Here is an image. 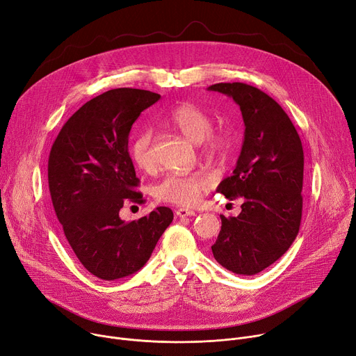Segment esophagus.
Returning a JSON list of instances; mask_svg holds the SVG:
<instances>
[{
    "label": "esophagus",
    "mask_w": 356,
    "mask_h": 356,
    "mask_svg": "<svg viewBox=\"0 0 356 356\" xmlns=\"http://www.w3.org/2000/svg\"><path fill=\"white\" fill-rule=\"evenodd\" d=\"M176 215H177L179 218H188V216H195L196 211L192 210V209H187V207H179V209L176 210Z\"/></svg>",
    "instance_id": "obj_1"
}]
</instances>
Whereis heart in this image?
Segmentation results:
<instances>
[{
    "mask_svg": "<svg viewBox=\"0 0 356 356\" xmlns=\"http://www.w3.org/2000/svg\"><path fill=\"white\" fill-rule=\"evenodd\" d=\"M168 122L186 138L199 143L206 156L225 157L232 149L230 134L223 130H211V115L193 103H183L175 107L168 115ZM130 154L141 172H156L157 161L153 153V136L150 130H141L133 138ZM213 184L215 176L209 172L170 173L152 187V195L157 202L192 206Z\"/></svg>",
    "mask_w": 356,
    "mask_h": 356,
    "instance_id": "heart-1",
    "label": "heart"
}]
</instances>
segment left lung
I'll use <instances>...</instances> for the list:
<instances>
[{"mask_svg":"<svg viewBox=\"0 0 356 356\" xmlns=\"http://www.w3.org/2000/svg\"><path fill=\"white\" fill-rule=\"evenodd\" d=\"M239 104L245 140L238 164L218 187L227 199L241 197L242 211L222 219L211 252L238 275L262 272L285 253L302 219L303 149L288 114L266 92L245 83L209 87Z\"/></svg>","mask_w":356,"mask_h":356,"instance_id":"8db88e82","label":"left lung"}]
</instances>
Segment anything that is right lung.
<instances>
[{"mask_svg": "<svg viewBox=\"0 0 356 356\" xmlns=\"http://www.w3.org/2000/svg\"><path fill=\"white\" fill-rule=\"evenodd\" d=\"M160 94L114 88L81 106L60 130L49 157V187L58 222L81 265L103 280L145 266L173 211L160 206L138 220L118 211L143 203L129 154V134Z\"/></svg>", "mask_w": 356, "mask_h": 356, "instance_id": "add662e5", "label": "right lung"}]
</instances>
